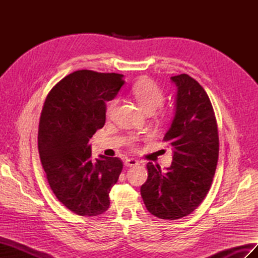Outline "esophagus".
Masks as SVG:
<instances>
[{
  "instance_id": "esophagus-1",
  "label": "esophagus",
  "mask_w": 258,
  "mask_h": 258,
  "mask_svg": "<svg viewBox=\"0 0 258 258\" xmlns=\"http://www.w3.org/2000/svg\"><path fill=\"white\" fill-rule=\"evenodd\" d=\"M139 163L140 162L134 158H127L126 160H124V165H126L127 167H135V166H138Z\"/></svg>"
}]
</instances>
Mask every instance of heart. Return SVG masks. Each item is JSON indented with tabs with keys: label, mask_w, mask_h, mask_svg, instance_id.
Here are the masks:
<instances>
[{
	"label": "heart",
	"mask_w": 258,
	"mask_h": 258,
	"mask_svg": "<svg viewBox=\"0 0 258 258\" xmlns=\"http://www.w3.org/2000/svg\"><path fill=\"white\" fill-rule=\"evenodd\" d=\"M131 92L139 105L143 108L145 113L148 114L157 110L165 101V92H163V90L155 82L147 79L136 83L131 89ZM117 103H118V100L115 99L108 104L106 108L107 115H111L113 113ZM137 141V137H131L128 140V143L130 145H136Z\"/></svg>",
	"instance_id": "heart-1"
}]
</instances>
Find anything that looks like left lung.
<instances>
[{"instance_id": "1", "label": "left lung", "mask_w": 258, "mask_h": 258, "mask_svg": "<svg viewBox=\"0 0 258 258\" xmlns=\"http://www.w3.org/2000/svg\"><path fill=\"white\" fill-rule=\"evenodd\" d=\"M177 87L175 115L163 137L173 150L166 171L147 163L148 176L141 196L148 212L161 220L190 214L206 198L218 159V131L213 106L202 86L192 77H171Z\"/></svg>"}]
</instances>
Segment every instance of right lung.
I'll use <instances>...</instances> for the list:
<instances>
[{"label": "right lung", "instance_id": "obj_1", "mask_svg": "<svg viewBox=\"0 0 258 258\" xmlns=\"http://www.w3.org/2000/svg\"><path fill=\"white\" fill-rule=\"evenodd\" d=\"M122 77L80 70L62 79L45 100L37 137L41 162L54 196L75 214L104 213L121 173L119 158L91 157L89 140L104 126L105 102L118 93Z\"/></svg>", "mask_w": 258, "mask_h": 258}]
</instances>
